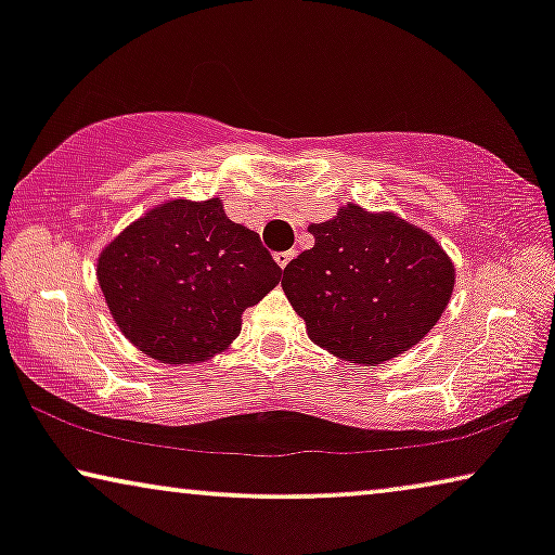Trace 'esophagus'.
<instances>
[{"instance_id":"obj_1","label":"esophagus","mask_w":555,"mask_h":555,"mask_svg":"<svg viewBox=\"0 0 555 555\" xmlns=\"http://www.w3.org/2000/svg\"><path fill=\"white\" fill-rule=\"evenodd\" d=\"M293 257H295V253H278V255H275V262L280 264V268L285 270V268H287V262H291Z\"/></svg>"}]
</instances>
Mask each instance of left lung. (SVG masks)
I'll return each instance as SVG.
<instances>
[{"label": "left lung", "mask_w": 555, "mask_h": 555, "mask_svg": "<svg viewBox=\"0 0 555 555\" xmlns=\"http://www.w3.org/2000/svg\"><path fill=\"white\" fill-rule=\"evenodd\" d=\"M308 232L315 245L287 262L283 291L315 346L374 366L414 348L442 318L454 262L422 227L346 204Z\"/></svg>", "instance_id": "1"}]
</instances>
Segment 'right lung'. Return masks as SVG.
<instances>
[{"label": "right lung", "mask_w": 555, "mask_h": 555, "mask_svg": "<svg viewBox=\"0 0 555 555\" xmlns=\"http://www.w3.org/2000/svg\"><path fill=\"white\" fill-rule=\"evenodd\" d=\"M98 285L131 344L162 363H202L230 348L242 313L283 270L219 196L166 199L101 249Z\"/></svg>", "instance_id": "add662e5"}]
</instances>
